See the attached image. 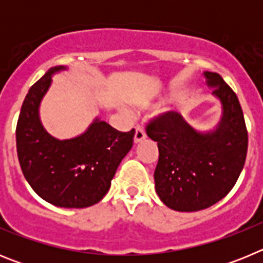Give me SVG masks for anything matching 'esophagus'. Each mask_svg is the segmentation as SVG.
<instances>
[{"label": "esophagus", "instance_id": "1", "mask_svg": "<svg viewBox=\"0 0 263 263\" xmlns=\"http://www.w3.org/2000/svg\"><path fill=\"white\" fill-rule=\"evenodd\" d=\"M146 138V133L145 130H143L142 126H136V134H134V142H141L142 139Z\"/></svg>", "mask_w": 263, "mask_h": 263}]
</instances>
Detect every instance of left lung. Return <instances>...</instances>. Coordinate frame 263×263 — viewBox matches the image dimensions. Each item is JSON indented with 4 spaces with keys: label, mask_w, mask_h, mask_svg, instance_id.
<instances>
[{
    "label": "left lung",
    "mask_w": 263,
    "mask_h": 263,
    "mask_svg": "<svg viewBox=\"0 0 263 263\" xmlns=\"http://www.w3.org/2000/svg\"><path fill=\"white\" fill-rule=\"evenodd\" d=\"M204 76L222 105L221 121L213 132L199 133L175 111L146 126L159 150L154 173L157 194L179 212L205 210L227 196L248 153V130L237 95L216 72Z\"/></svg>",
    "instance_id": "obj_1"
}]
</instances>
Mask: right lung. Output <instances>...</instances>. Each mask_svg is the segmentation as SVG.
<instances>
[{"mask_svg": "<svg viewBox=\"0 0 263 263\" xmlns=\"http://www.w3.org/2000/svg\"><path fill=\"white\" fill-rule=\"evenodd\" d=\"M46 72L29 89L15 129L17 154L23 175L43 200L62 208H87L110 188L118 164L133 146L136 130L118 132L95 120L84 134L59 141L43 129L38 108L51 84Z\"/></svg>", "mask_w": 263, "mask_h": 263, "instance_id": "1", "label": "right lung"}]
</instances>
